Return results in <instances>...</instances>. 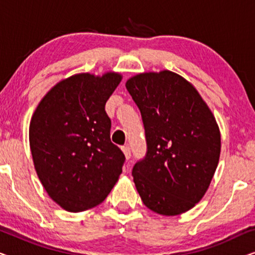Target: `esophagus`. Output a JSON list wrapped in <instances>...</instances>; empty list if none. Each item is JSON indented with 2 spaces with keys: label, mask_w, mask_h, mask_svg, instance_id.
<instances>
[{
  "label": "esophagus",
  "mask_w": 255,
  "mask_h": 255,
  "mask_svg": "<svg viewBox=\"0 0 255 255\" xmlns=\"http://www.w3.org/2000/svg\"><path fill=\"white\" fill-rule=\"evenodd\" d=\"M122 151H123L124 155H125V158H127V159H130V156H131V151H130V147H128V146H123V147H122Z\"/></svg>",
  "instance_id": "obj_1"
}]
</instances>
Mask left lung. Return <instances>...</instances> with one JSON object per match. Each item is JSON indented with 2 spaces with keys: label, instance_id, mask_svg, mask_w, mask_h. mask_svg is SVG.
<instances>
[{
  "label": "left lung",
  "instance_id": "1",
  "mask_svg": "<svg viewBox=\"0 0 255 255\" xmlns=\"http://www.w3.org/2000/svg\"><path fill=\"white\" fill-rule=\"evenodd\" d=\"M140 110L147 153L132 170L142 202L163 216L183 214L207 193L221 155V131L189 81L170 71L125 83Z\"/></svg>",
  "mask_w": 255,
  "mask_h": 255
}]
</instances>
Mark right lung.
<instances>
[{"label": "right lung", "instance_id": "add662e5", "mask_svg": "<svg viewBox=\"0 0 255 255\" xmlns=\"http://www.w3.org/2000/svg\"><path fill=\"white\" fill-rule=\"evenodd\" d=\"M122 74L80 73L48 90L32 115L29 140L34 169L52 200L69 212L106 200L125 156L110 140L107 101Z\"/></svg>", "mask_w": 255, "mask_h": 255}]
</instances>
